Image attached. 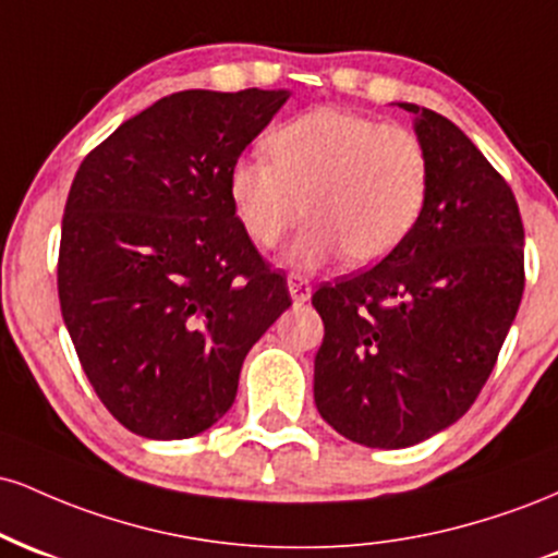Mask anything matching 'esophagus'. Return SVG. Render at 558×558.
<instances>
[{
    "label": "esophagus",
    "mask_w": 558,
    "mask_h": 558,
    "mask_svg": "<svg viewBox=\"0 0 558 558\" xmlns=\"http://www.w3.org/2000/svg\"><path fill=\"white\" fill-rule=\"evenodd\" d=\"M288 293H291L293 304H304V301H310L312 296L310 280L299 278V275H291V278H288Z\"/></svg>",
    "instance_id": "34e87169"
}]
</instances>
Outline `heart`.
I'll use <instances>...</instances> for the list:
<instances>
[{
    "instance_id": "1",
    "label": "heart",
    "mask_w": 558,
    "mask_h": 558,
    "mask_svg": "<svg viewBox=\"0 0 558 558\" xmlns=\"http://www.w3.org/2000/svg\"><path fill=\"white\" fill-rule=\"evenodd\" d=\"M270 157H241L228 170L235 220L262 248H275L310 217L286 262L319 270L345 254L364 267L388 257L425 207L430 162L420 136L369 114L315 107L272 128Z\"/></svg>"
}]
</instances>
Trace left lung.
<instances>
[{"instance_id":"left-lung-1","label":"left lung","mask_w":558,"mask_h":558,"mask_svg":"<svg viewBox=\"0 0 558 558\" xmlns=\"http://www.w3.org/2000/svg\"><path fill=\"white\" fill-rule=\"evenodd\" d=\"M430 162L425 207L367 272L312 296L325 325L317 412L367 448H407L457 422L493 373L524 291L520 207L444 114L399 101Z\"/></svg>"}]
</instances>
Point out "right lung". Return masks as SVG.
<instances>
[{
  "label": "right lung",
  "mask_w": 558,
  "mask_h": 558,
  "mask_svg": "<svg viewBox=\"0 0 558 558\" xmlns=\"http://www.w3.org/2000/svg\"><path fill=\"white\" fill-rule=\"evenodd\" d=\"M291 92H178L81 162L62 217L57 288L83 373L151 440L209 430L241 364L291 306L243 233L228 170Z\"/></svg>",
  "instance_id": "right-lung-1"
}]
</instances>
